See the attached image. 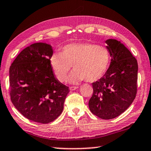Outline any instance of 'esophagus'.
Here are the masks:
<instances>
[{"mask_svg":"<svg viewBox=\"0 0 151 151\" xmlns=\"http://www.w3.org/2000/svg\"><path fill=\"white\" fill-rule=\"evenodd\" d=\"M78 88V86H70L69 89H70V91H75L76 89H77Z\"/></svg>","mask_w":151,"mask_h":151,"instance_id":"obj_1","label":"esophagus"}]
</instances>
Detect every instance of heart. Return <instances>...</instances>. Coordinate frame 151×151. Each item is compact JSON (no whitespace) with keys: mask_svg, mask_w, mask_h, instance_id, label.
I'll use <instances>...</instances> for the list:
<instances>
[{"mask_svg":"<svg viewBox=\"0 0 151 151\" xmlns=\"http://www.w3.org/2000/svg\"><path fill=\"white\" fill-rule=\"evenodd\" d=\"M111 56L106 48L89 42L67 45L60 53L50 58V65L56 77L61 83L65 82L73 66L68 81L76 84L85 80L93 83L101 79L108 70Z\"/></svg>","mask_w":151,"mask_h":151,"instance_id":"obj_1","label":"heart"}]
</instances>
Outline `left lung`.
<instances>
[{
    "instance_id": "8db88e82",
    "label": "left lung",
    "mask_w": 151,
    "mask_h": 151,
    "mask_svg": "<svg viewBox=\"0 0 151 151\" xmlns=\"http://www.w3.org/2000/svg\"><path fill=\"white\" fill-rule=\"evenodd\" d=\"M105 42L111 57L103 77L92 83L93 94L88 102L92 113L102 119H112L129 108L136 96L138 63L130 50L116 39Z\"/></svg>"
}]
</instances>
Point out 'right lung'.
<instances>
[{"label":"right lung","mask_w":151,"mask_h":151,"mask_svg":"<svg viewBox=\"0 0 151 151\" xmlns=\"http://www.w3.org/2000/svg\"><path fill=\"white\" fill-rule=\"evenodd\" d=\"M52 48L34 43L22 50L9 70L12 104L27 119L49 123L62 113L68 87L55 78L50 65Z\"/></svg>","instance_id":"1"}]
</instances>
